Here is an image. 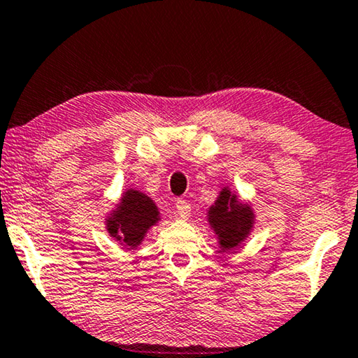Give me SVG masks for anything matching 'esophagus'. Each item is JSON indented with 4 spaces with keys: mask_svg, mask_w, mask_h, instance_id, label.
<instances>
[{
    "mask_svg": "<svg viewBox=\"0 0 358 358\" xmlns=\"http://www.w3.org/2000/svg\"><path fill=\"white\" fill-rule=\"evenodd\" d=\"M175 208H177V213L181 218H189L191 217V206L183 199H178L175 202Z\"/></svg>",
    "mask_w": 358,
    "mask_h": 358,
    "instance_id": "obj_1",
    "label": "esophagus"
}]
</instances>
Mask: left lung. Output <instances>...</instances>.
<instances>
[{
    "label": "left lung",
    "instance_id": "1",
    "mask_svg": "<svg viewBox=\"0 0 358 358\" xmlns=\"http://www.w3.org/2000/svg\"><path fill=\"white\" fill-rule=\"evenodd\" d=\"M208 223L217 234L221 250L237 248L252 232L255 215L248 203H242L229 188H223L208 208Z\"/></svg>",
    "mask_w": 358,
    "mask_h": 358
}]
</instances>
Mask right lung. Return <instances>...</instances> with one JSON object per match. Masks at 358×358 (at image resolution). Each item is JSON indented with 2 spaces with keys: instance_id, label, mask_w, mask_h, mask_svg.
<instances>
[{
  "instance_id": "obj_1",
  "label": "right lung",
  "mask_w": 358,
  "mask_h": 358,
  "mask_svg": "<svg viewBox=\"0 0 358 358\" xmlns=\"http://www.w3.org/2000/svg\"><path fill=\"white\" fill-rule=\"evenodd\" d=\"M159 221V208L143 192L127 189L106 218V231L127 248H137Z\"/></svg>"
}]
</instances>
